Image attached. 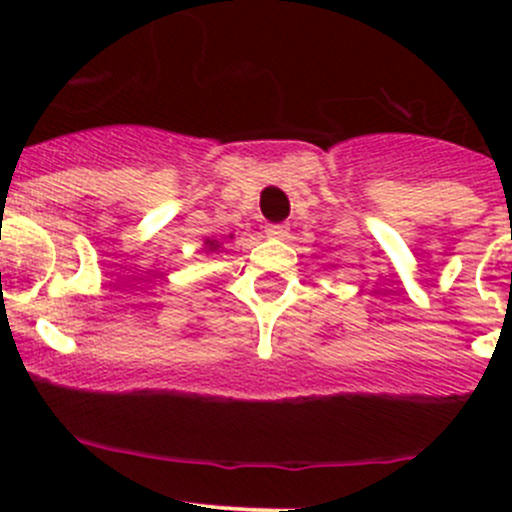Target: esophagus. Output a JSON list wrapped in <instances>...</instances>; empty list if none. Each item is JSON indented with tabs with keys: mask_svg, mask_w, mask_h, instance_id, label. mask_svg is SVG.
<instances>
[{
	"mask_svg": "<svg viewBox=\"0 0 512 512\" xmlns=\"http://www.w3.org/2000/svg\"><path fill=\"white\" fill-rule=\"evenodd\" d=\"M287 225H277V223H270L265 227V235L267 237H275V240H285L287 237Z\"/></svg>",
	"mask_w": 512,
	"mask_h": 512,
	"instance_id": "1",
	"label": "esophagus"
}]
</instances>
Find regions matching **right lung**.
<instances>
[{"label": "right lung", "mask_w": 512, "mask_h": 512, "mask_svg": "<svg viewBox=\"0 0 512 512\" xmlns=\"http://www.w3.org/2000/svg\"><path fill=\"white\" fill-rule=\"evenodd\" d=\"M232 237V235H230ZM220 245H223V242H218V240H208L205 242V250L208 252H218L220 250Z\"/></svg>", "instance_id": "obj_1"}]
</instances>
